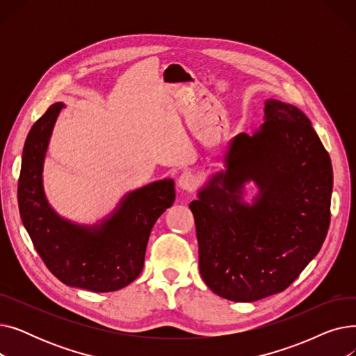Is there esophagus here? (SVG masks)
Here are the masks:
<instances>
[{
    "mask_svg": "<svg viewBox=\"0 0 356 356\" xmlns=\"http://www.w3.org/2000/svg\"><path fill=\"white\" fill-rule=\"evenodd\" d=\"M196 183H197V180H196L195 175H192V173H189V172L181 173L180 177H179V180H177L179 188H180L181 191H186V192L193 191Z\"/></svg>",
    "mask_w": 356,
    "mask_h": 356,
    "instance_id": "1",
    "label": "esophagus"
}]
</instances>
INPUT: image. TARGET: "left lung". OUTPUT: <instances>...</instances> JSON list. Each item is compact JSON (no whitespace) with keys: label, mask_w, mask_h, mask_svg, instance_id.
Wrapping results in <instances>:
<instances>
[{"label":"left lung","mask_w":356,"mask_h":356,"mask_svg":"<svg viewBox=\"0 0 356 356\" xmlns=\"http://www.w3.org/2000/svg\"><path fill=\"white\" fill-rule=\"evenodd\" d=\"M197 191L199 270L218 296L250 303L286 290L321 251L330 222L332 163L297 106L266 99L264 124L235 136ZM257 195L248 202L245 184Z\"/></svg>","instance_id":"8db88e82"}]
</instances>
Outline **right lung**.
I'll return each instance as SVG.
<instances>
[{
	"label": "right lung",
	"mask_w": 356,
	"mask_h": 356,
	"mask_svg": "<svg viewBox=\"0 0 356 356\" xmlns=\"http://www.w3.org/2000/svg\"><path fill=\"white\" fill-rule=\"evenodd\" d=\"M62 108L63 102L53 104L27 136L17 191L20 216L35 251L63 284L95 293L117 291L140 275L149 232L175 202V180H156L128 192L93 225L60 216L46 197L43 164Z\"/></svg>",
	"instance_id": "1"
}]
</instances>
